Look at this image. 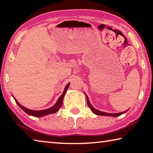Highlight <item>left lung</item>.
Segmentation results:
<instances>
[{"label": "left lung", "instance_id": "1", "mask_svg": "<svg viewBox=\"0 0 153 153\" xmlns=\"http://www.w3.org/2000/svg\"><path fill=\"white\" fill-rule=\"evenodd\" d=\"M86 98H87V103H88V105L89 106V108L91 109V110L92 111V112L94 114H95L96 115H98V116H111V117H117V116H121V115H122L123 114L126 113V111H128V110L125 111H123V112H120V113H115V114H110V113H106V112H104V111H100L98 110H97V109L94 108V107L92 106V105H91V104H90V102L89 101V99L88 98V96H87V95L86 94Z\"/></svg>", "mask_w": 153, "mask_h": 153}]
</instances>
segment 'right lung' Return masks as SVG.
Listing matches in <instances>:
<instances>
[{"instance_id":"obj_1","label":"right lung","mask_w":153,"mask_h":153,"mask_svg":"<svg viewBox=\"0 0 153 153\" xmlns=\"http://www.w3.org/2000/svg\"><path fill=\"white\" fill-rule=\"evenodd\" d=\"M70 85V82H68L67 85L65 86V88L64 89V91L63 92V94H61V96L59 98V99L57 100V102H56V104L53 105V106H52L51 108H49L48 109H46V110H30V109H27L26 108H25L24 106H22L19 102H18L16 99L13 96V98H14L16 102V104L19 105V107L22 109V110H24L25 112H26V114H27L30 116H32L34 117H43L44 116H46V115H48V114H54L55 112H57V111H59V109L61 107L62 104H63V98L65 96V93H66L67 90L68 88V86Z\"/></svg>"}]
</instances>
